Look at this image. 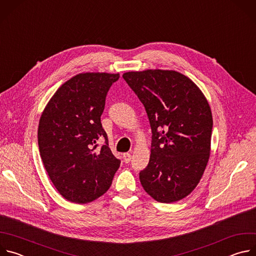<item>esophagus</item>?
Here are the masks:
<instances>
[{"instance_id":"obj_1","label":"esophagus","mask_w":256,"mask_h":256,"mask_svg":"<svg viewBox=\"0 0 256 256\" xmlns=\"http://www.w3.org/2000/svg\"><path fill=\"white\" fill-rule=\"evenodd\" d=\"M122 158H124V161L126 163H128V162L130 161V159H132V155H130V153H124V154L122 155Z\"/></svg>"}]
</instances>
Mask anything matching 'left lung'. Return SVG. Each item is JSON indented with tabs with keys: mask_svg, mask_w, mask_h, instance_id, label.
<instances>
[{
	"mask_svg": "<svg viewBox=\"0 0 256 256\" xmlns=\"http://www.w3.org/2000/svg\"><path fill=\"white\" fill-rule=\"evenodd\" d=\"M152 130L151 156L140 172L144 192L159 202L186 198L196 188L210 154L212 116L202 90L172 70L126 72Z\"/></svg>",
	"mask_w": 256,
	"mask_h": 256,
	"instance_id": "1",
	"label": "left lung"
}]
</instances>
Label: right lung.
Returning a JSON list of instances; mask_svg holds the SVG:
<instances>
[{
	"instance_id": "add662e5",
	"label": "right lung",
	"mask_w": 256,
	"mask_h": 256,
	"mask_svg": "<svg viewBox=\"0 0 256 256\" xmlns=\"http://www.w3.org/2000/svg\"><path fill=\"white\" fill-rule=\"evenodd\" d=\"M118 78V72H81L56 91L42 114L40 157L54 188L70 202L87 204L104 194L120 167L100 120L106 94ZM101 136L106 144L96 152Z\"/></svg>"
}]
</instances>
